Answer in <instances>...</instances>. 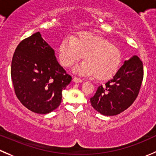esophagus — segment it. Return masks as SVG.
<instances>
[{
  "instance_id": "obj_1",
  "label": "esophagus",
  "mask_w": 156,
  "mask_h": 156,
  "mask_svg": "<svg viewBox=\"0 0 156 156\" xmlns=\"http://www.w3.org/2000/svg\"><path fill=\"white\" fill-rule=\"evenodd\" d=\"M73 81L75 83H81V82H82L83 80L81 79V78H78V77H74Z\"/></svg>"
}]
</instances>
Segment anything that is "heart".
<instances>
[{
  "mask_svg": "<svg viewBox=\"0 0 156 156\" xmlns=\"http://www.w3.org/2000/svg\"><path fill=\"white\" fill-rule=\"evenodd\" d=\"M60 62L72 67L84 57L86 61L75 69L80 75H95L99 80L108 79L118 69L121 61L120 51L101 36L83 32L72 37H66L58 48Z\"/></svg>",
  "mask_w": 156,
  "mask_h": 156,
  "instance_id": "b5f03b06",
  "label": "heart"
}]
</instances>
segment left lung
<instances>
[{
  "label": "left lung",
  "mask_w": 156,
  "mask_h": 156,
  "mask_svg": "<svg viewBox=\"0 0 156 156\" xmlns=\"http://www.w3.org/2000/svg\"><path fill=\"white\" fill-rule=\"evenodd\" d=\"M143 79V62L133 55L90 98L91 106L104 116H114L130 107L136 99Z\"/></svg>",
  "instance_id": "obj_1"
}]
</instances>
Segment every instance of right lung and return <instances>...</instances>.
<instances>
[{"label": "right lung", "instance_id": "1", "mask_svg": "<svg viewBox=\"0 0 156 156\" xmlns=\"http://www.w3.org/2000/svg\"><path fill=\"white\" fill-rule=\"evenodd\" d=\"M10 75L21 104L40 114L50 113L60 105L62 91L72 81L40 32L19 43L12 58Z\"/></svg>", "mask_w": 156, "mask_h": 156}]
</instances>
